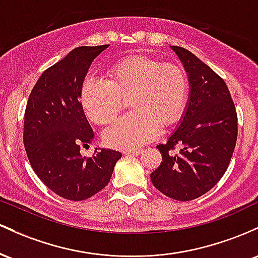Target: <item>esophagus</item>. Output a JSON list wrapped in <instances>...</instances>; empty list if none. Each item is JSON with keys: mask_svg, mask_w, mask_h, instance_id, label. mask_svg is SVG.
Masks as SVG:
<instances>
[{"mask_svg": "<svg viewBox=\"0 0 258 258\" xmlns=\"http://www.w3.org/2000/svg\"><path fill=\"white\" fill-rule=\"evenodd\" d=\"M123 153L128 156H139L141 153V151L140 150H124Z\"/></svg>", "mask_w": 258, "mask_h": 258, "instance_id": "esophagus-1", "label": "esophagus"}]
</instances>
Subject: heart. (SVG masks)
<instances>
[{
	"instance_id": "b5f03b06",
	"label": "heart",
	"mask_w": 258,
	"mask_h": 258,
	"mask_svg": "<svg viewBox=\"0 0 258 258\" xmlns=\"http://www.w3.org/2000/svg\"><path fill=\"white\" fill-rule=\"evenodd\" d=\"M189 79L179 66L149 56H134L115 63L108 82L89 77L80 88L84 113L95 123H107L130 97L132 113L103 130L107 146L138 149L158 135L160 125L170 126L184 114L189 100Z\"/></svg>"
}]
</instances>
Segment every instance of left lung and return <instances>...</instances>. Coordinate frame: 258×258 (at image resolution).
<instances>
[{"label": "left lung", "mask_w": 258, "mask_h": 258, "mask_svg": "<svg viewBox=\"0 0 258 258\" xmlns=\"http://www.w3.org/2000/svg\"><path fill=\"white\" fill-rule=\"evenodd\" d=\"M189 79V100L176 129L166 144L151 181L176 201H190L210 191L227 170L238 138L235 106L224 80L195 54L170 46ZM179 144L181 150H172Z\"/></svg>", "instance_id": "left-lung-1"}]
</instances>
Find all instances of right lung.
<instances>
[{
	"label": "right lung",
	"mask_w": 258,
	"mask_h": 258,
	"mask_svg": "<svg viewBox=\"0 0 258 258\" xmlns=\"http://www.w3.org/2000/svg\"><path fill=\"white\" fill-rule=\"evenodd\" d=\"M108 46L72 50L43 72L25 108L23 141L29 162L48 189L72 201L101 191L121 157L108 149H98L90 158L80 153L95 138L79 102L80 88L92 60Z\"/></svg>",
	"instance_id": "right-lung-1"
}]
</instances>
